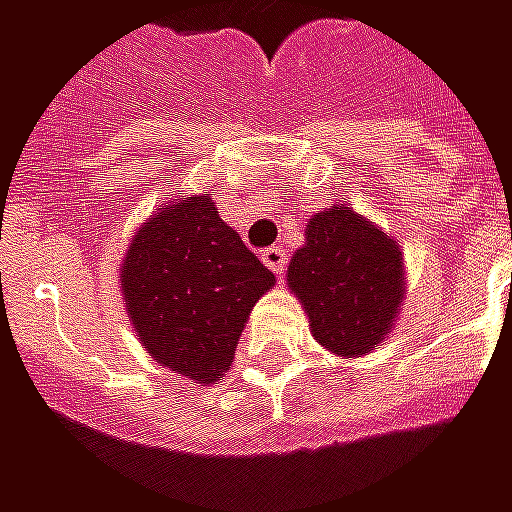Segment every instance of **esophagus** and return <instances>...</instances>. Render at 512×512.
<instances>
[{
	"instance_id": "1",
	"label": "esophagus",
	"mask_w": 512,
	"mask_h": 512,
	"mask_svg": "<svg viewBox=\"0 0 512 512\" xmlns=\"http://www.w3.org/2000/svg\"><path fill=\"white\" fill-rule=\"evenodd\" d=\"M260 257H263V263H266L274 274H285V268H288V252L282 249V246H268V249H263L260 252Z\"/></svg>"
}]
</instances>
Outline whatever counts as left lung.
<instances>
[{
	"label": "left lung",
	"instance_id": "1",
	"mask_svg": "<svg viewBox=\"0 0 512 512\" xmlns=\"http://www.w3.org/2000/svg\"><path fill=\"white\" fill-rule=\"evenodd\" d=\"M288 285L310 315L315 340L359 356L389 332L403 299V257L376 224L329 208L307 224V246L293 255Z\"/></svg>",
	"mask_w": 512,
	"mask_h": 512
}]
</instances>
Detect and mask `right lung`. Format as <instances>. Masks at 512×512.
<instances>
[{
    "instance_id": "add662e5",
    "label": "right lung",
    "mask_w": 512,
    "mask_h": 512,
    "mask_svg": "<svg viewBox=\"0 0 512 512\" xmlns=\"http://www.w3.org/2000/svg\"><path fill=\"white\" fill-rule=\"evenodd\" d=\"M120 277L147 354L194 384L224 376L249 310L274 285L208 197H186L150 219Z\"/></svg>"
}]
</instances>
